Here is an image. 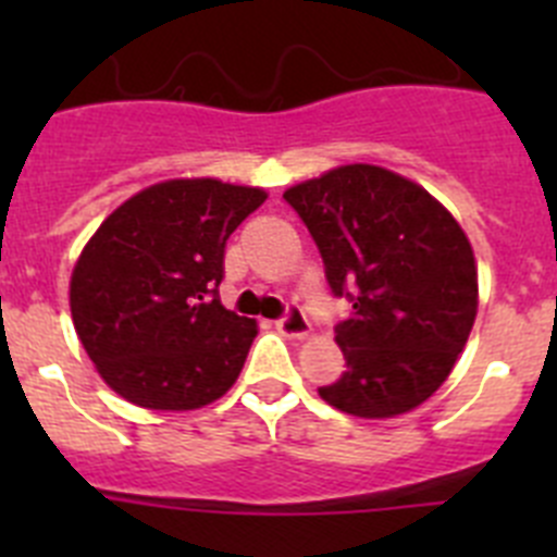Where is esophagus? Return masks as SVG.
Returning a JSON list of instances; mask_svg holds the SVG:
<instances>
[{
    "mask_svg": "<svg viewBox=\"0 0 557 557\" xmlns=\"http://www.w3.org/2000/svg\"><path fill=\"white\" fill-rule=\"evenodd\" d=\"M275 329H278V334H284V337L289 339H304L312 334V326H309V321L304 318V312H298V309H289L282 321H275Z\"/></svg>",
    "mask_w": 557,
    "mask_h": 557,
    "instance_id": "obj_1",
    "label": "esophagus"
}]
</instances>
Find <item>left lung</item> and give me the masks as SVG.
Instances as JSON below:
<instances>
[{
  "instance_id": "left-lung-1",
  "label": "left lung",
  "mask_w": 557,
  "mask_h": 557,
  "mask_svg": "<svg viewBox=\"0 0 557 557\" xmlns=\"http://www.w3.org/2000/svg\"><path fill=\"white\" fill-rule=\"evenodd\" d=\"M334 295L351 314L337 326L346 373L318 387L334 410L396 418L449 379L480 304L469 236L416 181L376 164H343L289 186Z\"/></svg>"
}]
</instances>
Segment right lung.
Instances as JSON below:
<instances>
[{"instance_id":"1","label":"right lung","mask_w":557,"mask_h":557,"mask_svg":"<svg viewBox=\"0 0 557 557\" xmlns=\"http://www.w3.org/2000/svg\"><path fill=\"white\" fill-rule=\"evenodd\" d=\"M268 200L259 186L170 178L102 220L69 282L72 323L116 396L198 410L234 387L259 326L220 304L228 236Z\"/></svg>"}]
</instances>
